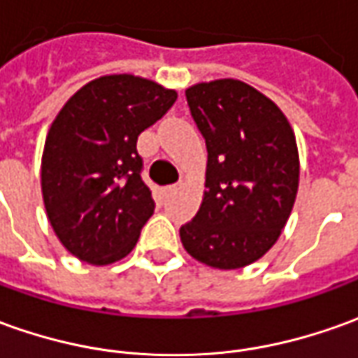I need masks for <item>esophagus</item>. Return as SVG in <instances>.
Instances as JSON below:
<instances>
[{"instance_id":"obj_1","label":"esophagus","mask_w":358,"mask_h":358,"mask_svg":"<svg viewBox=\"0 0 358 358\" xmlns=\"http://www.w3.org/2000/svg\"><path fill=\"white\" fill-rule=\"evenodd\" d=\"M180 189V184H172V186H166V192L169 194H174V192H178Z\"/></svg>"}]
</instances>
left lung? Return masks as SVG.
I'll return each instance as SVG.
<instances>
[{"mask_svg": "<svg viewBox=\"0 0 358 358\" xmlns=\"http://www.w3.org/2000/svg\"><path fill=\"white\" fill-rule=\"evenodd\" d=\"M186 99L206 138L208 189L180 239L208 266H247L276 243L294 208L300 178L294 131L274 101L241 80L196 84Z\"/></svg>", "mask_w": 358, "mask_h": 358, "instance_id": "1", "label": "left lung"}]
</instances>
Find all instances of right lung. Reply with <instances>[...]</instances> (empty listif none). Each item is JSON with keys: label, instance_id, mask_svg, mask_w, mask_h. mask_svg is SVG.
<instances>
[{"label": "right lung", "instance_id": "1", "mask_svg": "<svg viewBox=\"0 0 358 358\" xmlns=\"http://www.w3.org/2000/svg\"><path fill=\"white\" fill-rule=\"evenodd\" d=\"M176 97L145 78L103 76L78 90L50 125L43 199L57 237L80 261L111 264L137 245L155 211L137 138Z\"/></svg>", "mask_w": 358, "mask_h": 358}]
</instances>
